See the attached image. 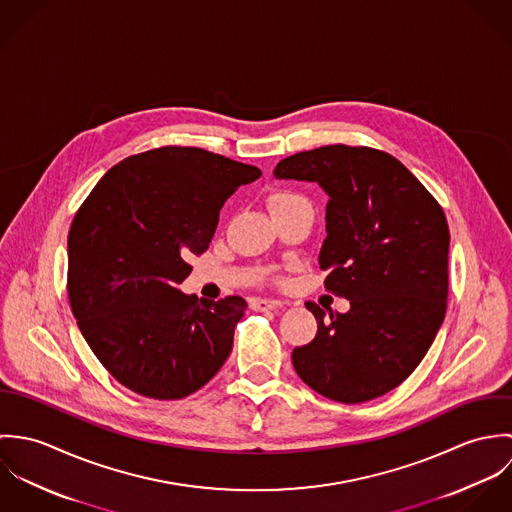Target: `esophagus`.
<instances>
[{
	"instance_id": "obj_1",
	"label": "esophagus",
	"mask_w": 512,
	"mask_h": 512,
	"mask_svg": "<svg viewBox=\"0 0 512 512\" xmlns=\"http://www.w3.org/2000/svg\"><path fill=\"white\" fill-rule=\"evenodd\" d=\"M250 305H252V309H256V311H268V309H278V307H282L284 301H280V299H270V297H254V299L250 301Z\"/></svg>"
}]
</instances>
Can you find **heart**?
<instances>
[{"mask_svg":"<svg viewBox=\"0 0 512 512\" xmlns=\"http://www.w3.org/2000/svg\"><path fill=\"white\" fill-rule=\"evenodd\" d=\"M299 201H303V197L297 195V193H293V191H278V193H274V195L270 197L268 203H270V209L276 211V209H280V207H288V205L299 203Z\"/></svg>","mask_w":512,"mask_h":512,"instance_id":"b5f03b06","label":"heart"}]
</instances>
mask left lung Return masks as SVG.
<instances>
[{"label": "left lung", "instance_id": "obj_1", "mask_svg": "<svg viewBox=\"0 0 512 512\" xmlns=\"http://www.w3.org/2000/svg\"><path fill=\"white\" fill-rule=\"evenodd\" d=\"M278 179L327 195L319 266L347 313L307 301L317 335L295 347L299 378L325 398L359 404L402 384L432 347L447 309L449 228L438 201L390 153L323 146L282 159Z\"/></svg>", "mask_w": 512, "mask_h": 512}]
</instances>
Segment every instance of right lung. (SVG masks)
Masks as SVG:
<instances>
[{
  "label": "right lung",
  "mask_w": 512,
  "mask_h": 512,
  "mask_svg": "<svg viewBox=\"0 0 512 512\" xmlns=\"http://www.w3.org/2000/svg\"><path fill=\"white\" fill-rule=\"evenodd\" d=\"M260 175L201 147H157L114 165L76 211L71 309L96 359L136 394L185 398L228 359L246 301L177 286L209 248L224 201Z\"/></svg>",
  "instance_id": "obj_1"
}]
</instances>
